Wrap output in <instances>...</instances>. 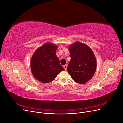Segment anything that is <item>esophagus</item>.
<instances>
[{
    "label": "esophagus",
    "instance_id": "esophagus-1",
    "mask_svg": "<svg viewBox=\"0 0 123 123\" xmlns=\"http://www.w3.org/2000/svg\"><path fill=\"white\" fill-rule=\"evenodd\" d=\"M63 67H64V69H65V70H66V69H67V65H65L63 66Z\"/></svg>",
    "mask_w": 123,
    "mask_h": 123
}]
</instances>
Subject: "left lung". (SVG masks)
Returning a JSON list of instances; mask_svg holds the SVG:
<instances>
[{
	"label": "left lung",
	"mask_w": 123,
	"mask_h": 123,
	"mask_svg": "<svg viewBox=\"0 0 123 123\" xmlns=\"http://www.w3.org/2000/svg\"><path fill=\"white\" fill-rule=\"evenodd\" d=\"M71 59L67 71L74 81L85 84L93 76L97 63L92 49L87 45L77 41L69 46Z\"/></svg>",
	"instance_id": "1"
}]
</instances>
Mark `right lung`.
I'll use <instances>...</instances> for the list:
<instances>
[{
  "instance_id": "add662e5",
  "label": "right lung",
  "mask_w": 123,
  "mask_h": 123,
  "mask_svg": "<svg viewBox=\"0 0 123 123\" xmlns=\"http://www.w3.org/2000/svg\"><path fill=\"white\" fill-rule=\"evenodd\" d=\"M58 47L47 42L35 51L31 60V69L34 77L42 83L53 81L64 68L56 55Z\"/></svg>"
}]
</instances>
